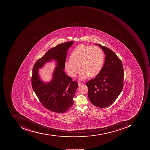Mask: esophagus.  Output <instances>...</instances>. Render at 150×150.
I'll return each mask as SVG.
<instances>
[{"label": "esophagus", "instance_id": "esophagus-1", "mask_svg": "<svg viewBox=\"0 0 150 150\" xmlns=\"http://www.w3.org/2000/svg\"><path fill=\"white\" fill-rule=\"evenodd\" d=\"M78 84H79V86H81V85L83 84V83H82V82H78Z\"/></svg>", "mask_w": 150, "mask_h": 150}]
</instances>
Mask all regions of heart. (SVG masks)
Here are the masks:
<instances>
[{"label": "heart", "mask_w": 150, "mask_h": 150, "mask_svg": "<svg viewBox=\"0 0 150 150\" xmlns=\"http://www.w3.org/2000/svg\"><path fill=\"white\" fill-rule=\"evenodd\" d=\"M105 59L104 52L99 47L79 45L71 52L70 59L65 62V70L70 76L74 77L79 73L81 68V80L89 76L94 77L102 70Z\"/></svg>", "instance_id": "1"}]
</instances>
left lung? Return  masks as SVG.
<instances>
[{
    "mask_svg": "<svg viewBox=\"0 0 150 150\" xmlns=\"http://www.w3.org/2000/svg\"><path fill=\"white\" fill-rule=\"evenodd\" d=\"M98 45L106 55L105 64L99 74L87 81L86 85L91 102L104 108L113 104L121 92L124 72L122 62L117 55L107 47Z\"/></svg>",
    "mask_w": 150,
    "mask_h": 150,
    "instance_id": "1",
    "label": "left lung"
}]
</instances>
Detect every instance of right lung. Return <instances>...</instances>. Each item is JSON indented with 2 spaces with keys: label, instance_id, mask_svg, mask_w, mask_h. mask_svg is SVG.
Instances as JSON below:
<instances>
[{
  "label": "right lung",
  "instance_id": "obj_1",
  "mask_svg": "<svg viewBox=\"0 0 150 150\" xmlns=\"http://www.w3.org/2000/svg\"><path fill=\"white\" fill-rule=\"evenodd\" d=\"M73 43L72 41H68L50 49L43 57L37 60L33 68L31 76L33 90L43 106L55 113H64L74 104L73 98L78 83L76 81H73L71 77L63 70L67 50ZM52 59H55L57 62L53 79L49 83H43L38 77V69Z\"/></svg>",
  "mask_w": 150,
  "mask_h": 150
}]
</instances>
